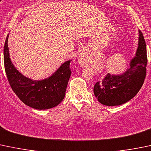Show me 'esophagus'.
<instances>
[{
    "mask_svg": "<svg viewBox=\"0 0 151 151\" xmlns=\"http://www.w3.org/2000/svg\"><path fill=\"white\" fill-rule=\"evenodd\" d=\"M84 57H85V54H80V57H79V59H78V61H79V63H80L81 65V66H84L85 65V63L83 61H84Z\"/></svg>",
    "mask_w": 151,
    "mask_h": 151,
    "instance_id": "esophagus-1",
    "label": "esophagus"
}]
</instances>
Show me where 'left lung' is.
I'll return each mask as SVG.
<instances>
[{
  "label": "left lung",
  "instance_id": "left-lung-1",
  "mask_svg": "<svg viewBox=\"0 0 151 151\" xmlns=\"http://www.w3.org/2000/svg\"><path fill=\"white\" fill-rule=\"evenodd\" d=\"M147 63V49L143 35L139 30L138 47L132 59L129 68L122 74L108 73L94 86V94L97 100L107 106H116L126 103L138 93L146 76Z\"/></svg>",
  "mask_w": 151,
  "mask_h": 151
}]
</instances>
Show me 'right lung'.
Returning a JSON list of instances; mask_svg holds the SVG:
<instances>
[{"label": "right lung", "mask_w": 151, "mask_h": 151, "mask_svg": "<svg viewBox=\"0 0 151 151\" xmlns=\"http://www.w3.org/2000/svg\"><path fill=\"white\" fill-rule=\"evenodd\" d=\"M9 34L4 49V67L8 81L14 92L27 106L46 110L58 105L64 99L71 74V60L63 63L52 76L43 80H32L23 76L15 68L9 55Z\"/></svg>", "instance_id": "obj_1"}]
</instances>
